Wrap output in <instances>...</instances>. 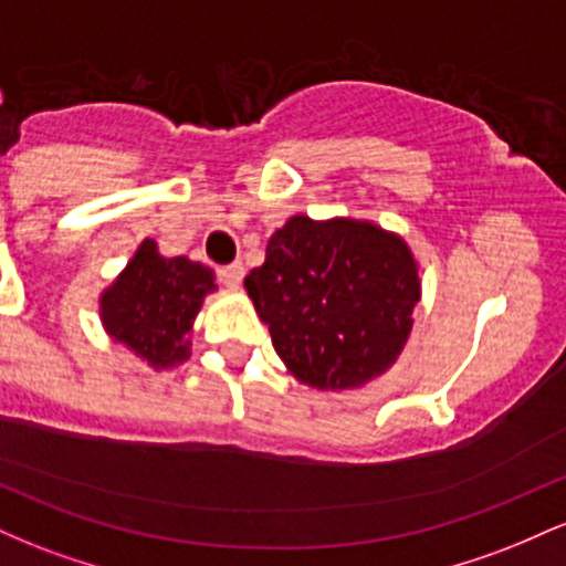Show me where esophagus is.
<instances>
[{
	"mask_svg": "<svg viewBox=\"0 0 566 566\" xmlns=\"http://www.w3.org/2000/svg\"><path fill=\"white\" fill-rule=\"evenodd\" d=\"M218 276H220V282L226 284V287H239V284H242V279H244V265L239 261L229 263V265H220Z\"/></svg>",
	"mask_w": 566,
	"mask_h": 566,
	"instance_id": "34e87169",
	"label": "esophagus"
}]
</instances>
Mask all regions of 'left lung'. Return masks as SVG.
<instances>
[{
	"label": "left lung",
	"mask_w": 566,
	"mask_h": 566,
	"mask_svg": "<svg viewBox=\"0 0 566 566\" xmlns=\"http://www.w3.org/2000/svg\"><path fill=\"white\" fill-rule=\"evenodd\" d=\"M279 359L319 391L361 388L399 359L420 276L412 250L369 220L290 218L244 279Z\"/></svg>",
	"instance_id": "obj_1"
}]
</instances>
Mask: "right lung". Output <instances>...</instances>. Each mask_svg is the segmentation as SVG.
I'll return each mask as SVG.
<instances>
[{
	"label": "right lung",
	"mask_w": 566,
	"mask_h": 566,
	"mask_svg": "<svg viewBox=\"0 0 566 566\" xmlns=\"http://www.w3.org/2000/svg\"><path fill=\"white\" fill-rule=\"evenodd\" d=\"M212 290V269L184 255H159L157 242L143 239L127 269L103 290L101 322L148 367L170 369L188 359V335Z\"/></svg>",
	"instance_id": "add662e5"
}]
</instances>
